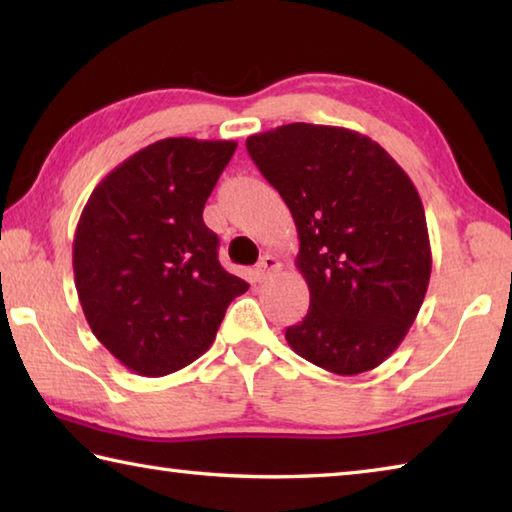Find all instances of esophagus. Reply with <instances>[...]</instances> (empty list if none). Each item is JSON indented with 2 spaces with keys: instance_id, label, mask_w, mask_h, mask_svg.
<instances>
[{
  "instance_id": "1",
  "label": "esophagus",
  "mask_w": 512,
  "mask_h": 512,
  "mask_svg": "<svg viewBox=\"0 0 512 512\" xmlns=\"http://www.w3.org/2000/svg\"><path fill=\"white\" fill-rule=\"evenodd\" d=\"M280 262H277V257L273 255H264L262 259H259V264L255 266V280L257 282H266L268 277H271L273 273L280 271Z\"/></svg>"
}]
</instances>
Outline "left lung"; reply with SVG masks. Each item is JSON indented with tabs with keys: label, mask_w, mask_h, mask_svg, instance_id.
<instances>
[{
	"label": "left lung",
	"mask_w": 512,
	"mask_h": 512,
	"mask_svg": "<svg viewBox=\"0 0 512 512\" xmlns=\"http://www.w3.org/2000/svg\"><path fill=\"white\" fill-rule=\"evenodd\" d=\"M246 149L300 237L309 311L287 327L289 345L336 375L377 368L402 343L429 287L418 189L377 142L348 128L300 121L250 135Z\"/></svg>",
	"instance_id": "1"
}]
</instances>
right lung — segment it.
<instances>
[{
	"instance_id": "obj_1",
	"label": "right lung",
	"mask_w": 512,
	"mask_h": 512,
	"mask_svg": "<svg viewBox=\"0 0 512 512\" xmlns=\"http://www.w3.org/2000/svg\"><path fill=\"white\" fill-rule=\"evenodd\" d=\"M237 142L167 137L101 180L74 235V280L97 339L128 370L162 377L210 348L248 282L219 262L203 207Z\"/></svg>"
}]
</instances>
